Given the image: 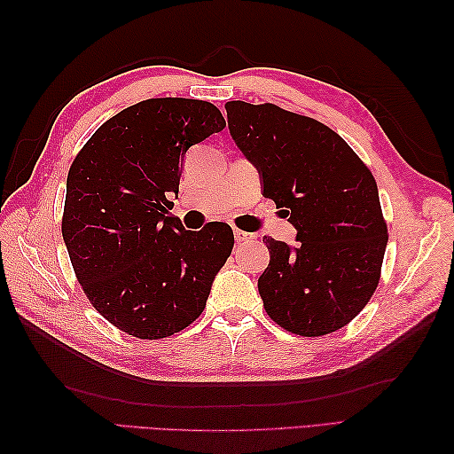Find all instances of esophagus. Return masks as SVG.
<instances>
[{
  "label": "esophagus",
  "instance_id": "obj_1",
  "mask_svg": "<svg viewBox=\"0 0 454 454\" xmlns=\"http://www.w3.org/2000/svg\"><path fill=\"white\" fill-rule=\"evenodd\" d=\"M234 238H236V242L238 244H242V242H252L254 239V234H249V232H244V230H234Z\"/></svg>",
  "mask_w": 454,
  "mask_h": 454
}]
</instances>
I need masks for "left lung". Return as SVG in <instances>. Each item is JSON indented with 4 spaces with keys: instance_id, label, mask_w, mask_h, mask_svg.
<instances>
[{
    "instance_id": "1",
    "label": "left lung",
    "mask_w": 454,
    "mask_h": 454,
    "mask_svg": "<svg viewBox=\"0 0 454 454\" xmlns=\"http://www.w3.org/2000/svg\"><path fill=\"white\" fill-rule=\"evenodd\" d=\"M228 127L244 156L296 228V247L265 236L271 255L257 288L283 330L320 337L341 330L380 281L388 226L366 163L320 121L277 107L228 101Z\"/></svg>"
}]
</instances>
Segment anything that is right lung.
I'll use <instances>...</instances> for the list:
<instances>
[{
	"label": "right lung",
	"mask_w": 454,
	"mask_h": 454,
	"mask_svg": "<svg viewBox=\"0 0 454 454\" xmlns=\"http://www.w3.org/2000/svg\"><path fill=\"white\" fill-rule=\"evenodd\" d=\"M224 127L208 101L146 99L103 122L74 158L62 236L85 296L117 330L161 340L205 310L234 232L224 222L185 230L168 197L185 152Z\"/></svg>",
	"instance_id": "add662e5"
}]
</instances>
